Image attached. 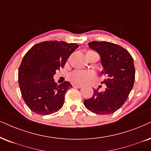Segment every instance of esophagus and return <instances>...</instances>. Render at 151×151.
Segmentation results:
<instances>
[{
	"mask_svg": "<svg viewBox=\"0 0 151 151\" xmlns=\"http://www.w3.org/2000/svg\"><path fill=\"white\" fill-rule=\"evenodd\" d=\"M72 86H73L74 88H80L83 87V86L79 85V84H73V85H72Z\"/></svg>",
	"mask_w": 151,
	"mask_h": 151,
	"instance_id": "1",
	"label": "esophagus"
}]
</instances>
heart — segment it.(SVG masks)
<instances>
[{
  "instance_id": "1",
  "label": "heart",
  "mask_w": 151,
  "mask_h": 151,
  "mask_svg": "<svg viewBox=\"0 0 151 151\" xmlns=\"http://www.w3.org/2000/svg\"><path fill=\"white\" fill-rule=\"evenodd\" d=\"M94 77V74L91 72L83 71V70H76L69 75V79L72 83L81 84L88 82Z\"/></svg>"
}]
</instances>
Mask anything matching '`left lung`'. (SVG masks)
<instances>
[{
  "mask_svg": "<svg viewBox=\"0 0 151 151\" xmlns=\"http://www.w3.org/2000/svg\"><path fill=\"white\" fill-rule=\"evenodd\" d=\"M91 49L100 55L104 68L103 81L106 88L103 92L93 89L92 98L84 100L89 111L97 114L107 115L123 106L132 89L135 79L134 60L130 53L121 46L109 42L93 41L88 43Z\"/></svg>",
  "mask_w": 151,
  "mask_h": 151,
  "instance_id": "obj_1",
  "label": "left lung"
}]
</instances>
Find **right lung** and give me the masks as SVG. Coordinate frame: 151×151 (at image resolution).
Returning a JSON list of instances; mask_svg holds the SVG:
<instances>
[{
    "mask_svg": "<svg viewBox=\"0 0 151 151\" xmlns=\"http://www.w3.org/2000/svg\"><path fill=\"white\" fill-rule=\"evenodd\" d=\"M78 47L76 43L46 41L36 44L25 54L18 81L22 98L34 113L49 115L62 108L65 95L72 85L69 81L57 84L53 75Z\"/></svg>",
    "mask_w": 151,
    "mask_h": 151,
    "instance_id": "right-lung-1",
    "label": "right lung"
}]
</instances>
